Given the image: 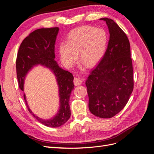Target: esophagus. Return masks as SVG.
<instances>
[{"label": "esophagus", "instance_id": "esophagus-1", "mask_svg": "<svg viewBox=\"0 0 154 154\" xmlns=\"http://www.w3.org/2000/svg\"><path fill=\"white\" fill-rule=\"evenodd\" d=\"M73 82H74V83L75 85H80L82 84V83L83 82V79L80 78H78V77H76V78H74Z\"/></svg>", "mask_w": 154, "mask_h": 154}]
</instances>
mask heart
Masks as SVG:
<instances>
[{"label":"heart","mask_w":154,"mask_h":154,"mask_svg":"<svg viewBox=\"0 0 154 154\" xmlns=\"http://www.w3.org/2000/svg\"><path fill=\"white\" fill-rule=\"evenodd\" d=\"M109 38L105 30L92 26H82L69 32L66 44L59 46V53L63 63L71 66L78 58L88 67L98 63L103 57Z\"/></svg>","instance_id":"b5f03b06"}]
</instances>
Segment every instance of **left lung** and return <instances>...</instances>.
<instances>
[{
	"instance_id": "1",
	"label": "left lung",
	"mask_w": 154,
	"mask_h": 154,
	"mask_svg": "<svg viewBox=\"0 0 154 154\" xmlns=\"http://www.w3.org/2000/svg\"><path fill=\"white\" fill-rule=\"evenodd\" d=\"M110 38L103 57L85 82L91 112L110 118L127 105L134 88L133 68L128 37L112 19L102 18Z\"/></svg>"
}]
</instances>
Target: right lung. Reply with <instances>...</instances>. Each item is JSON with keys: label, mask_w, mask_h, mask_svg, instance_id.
Instances as JSON below:
<instances>
[{"label": "right lung", "mask_w": 154, "mask_h": 154, "mask_svg": "<svg viewBox=\"0 0 154 154\" xmlns=\"http://www.w3.org/2000/svg\"><path fill=\"white\" fill-rule=\"evenodd\" d=\"M58 31V27H53L32 32L22 41L16 61L18 85L23 91L25 78L34 67L40 65L49 69L54 74L58 87L60 106L58 112L53 118L42 119L35 115L30 109L24 94L26 106L32 116L42 125L52 128L59 127L66 123L71 116L69 98L74 87L72 73L60 67L54 60V45Z\"/></svg>", "instance_id": "add662e5"}]
</instances>
